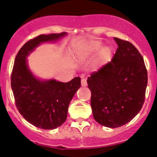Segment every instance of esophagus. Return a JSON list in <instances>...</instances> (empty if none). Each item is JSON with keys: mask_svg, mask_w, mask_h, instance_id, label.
Instances as JSON below:
<instances>
[{"mask_svg": "<svg viewBox=\"0 0 157 157\" xmlns=\"http://www.w3.org/2000/svg\"><path fill=\"white\" fill-rule=\"evenodd\" d=\"M87 85V80L86 79H82L81 80V86L82 87H86Z\"/></svg>", "mask_w": 157, "mask_h": 157, "instance_id": "obj_1", "label": "esophagus"}]
</instances>
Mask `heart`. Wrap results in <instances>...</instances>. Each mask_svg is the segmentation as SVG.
Segmentation results:
<instances>
[{"label": "heart", "mask_w": 157, "mask_h": 157, "mask_svg": "<svg viewBox=\"0 0 157 157\" xmlns=\"http://www.w3.org/2000/svg\"><path fill=\"white\" fill-rule=\"evenodd\" d=\"M102 42L98 40H92L77 48L74 53V59L77 63L84 62L97 54L94 62L95 69L101 68L110 60L112 56V49L108 46L100 49Z\"/></svg>", "instance_id": "obj_1"}]
</instances>
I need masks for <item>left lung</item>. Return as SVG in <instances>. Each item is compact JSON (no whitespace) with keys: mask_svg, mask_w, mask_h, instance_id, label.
<instances>
[{"mask_svg":"<svg viewBox=\"0 0 157 157\" xmlns=\"http://www.w3.org/2000/svg\"><path fill=\"white\" fill-rule=\"evenodd\" d=\"M114 39L118 49L112 61L87 78L94 118L108 128L122 126L140 112L148 82L138 49L128 41Z\"/></svg>","mask_w":157,"mask_h":157,"instance_id":"left-lung-1","label":"left lung"}]
</instances>
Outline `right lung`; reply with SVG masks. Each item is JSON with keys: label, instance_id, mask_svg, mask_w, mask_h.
Instances as JSON below:
<instances>
[{"label": "right lung", "instance_id": "1", "mask_svg": "<svg viewBox=\"0 0 157 157\" xmlns=\"http://www.w3.org/2000/svg\"><path fill=\"white\" fill-rule=\"evenodd\" d=\"M65 36L67 32L40 35L26 42L14 59L11 84L16 107L26 121L42 129H54L65 122L70 102L81 85L80 78L67 83L40 80L29 69L27 57L40 44Z\"/></svg>", "mask_w": 157, "mask_h": 157}]
</instances>
